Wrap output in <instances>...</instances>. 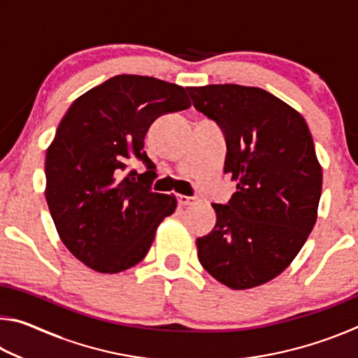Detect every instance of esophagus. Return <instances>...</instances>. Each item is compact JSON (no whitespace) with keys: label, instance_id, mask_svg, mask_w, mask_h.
Here are the masks:
<instances>
[{"label":"esophagus","instance_id":"34e87169","mask_svg":"<svg viewBox=\"0 0 358 358\" xmlns=\"http://www.w3.org/2000/svg\"><path fill=\"white\" fill-rule=\"evenodd\" d=\"M177 202H178V205H181V207H186V205L196 203V202H197V197L181 196V194H178V196H177Z\"/></svg>","mask_w":358,"mask_h":358}]
</instances>
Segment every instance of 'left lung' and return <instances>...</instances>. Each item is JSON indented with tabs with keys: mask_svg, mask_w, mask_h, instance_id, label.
I'll return each instance as SVG.
<instances>
[{
	"mask_svg": "<svg viewBox=\"0 0 358 358\" xmlns=\"http://www.w3.org/2000/svg\"><path fill=\"white\" fill-rule=\"evenodd\" d=\"M196 110L226 137L224 172L237 180L216 226L197 238L208 273L230 289H251L289 266L316 224L320 169L305 118L262 88L187 87Z\"/></svg>",
	"mask_w": 358,
	"mask_h": 358,
	"instance_id": "1",
	"label": "left lung"
}]
</instances>
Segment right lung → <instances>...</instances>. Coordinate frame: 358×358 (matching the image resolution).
<instances>
[{
	"label": "right lung",
	"instance_id": "1",
	"mask_svg": "<svg viewBox=\"0 0 358 358\" xmlns=\"http://www.w3.org/2000/svg\"><path fill=\"white\" fill-rule=\"evenodd\" d=\"M191 106L186 90L145 76H115L72 102L45 156V199L59 238L99 273L147 256L156 229L177 208L151 191L155 164L143 138L161 115ZM131 159L148 171L124 174Z\"/></svg>",
	"mask_w": 358,
	"mask_h": 358
}]
</instances>
